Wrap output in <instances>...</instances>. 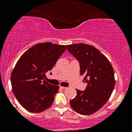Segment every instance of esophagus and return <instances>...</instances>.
<instances>
[{"instance_id":"obj_1","label":"esophagus","mask_w":132,"mask_h":132,"mask_svg":"<svg viewBox=\"0 0 132 132\" xmlns=\"http://www.w3.org/2000/svg\"><path fill=\"white\" fill-rule=\"evenodd\" d=\"M60 88H61V89H66L67 87H63V86H60Z\"/></svg>"}]
</instances>
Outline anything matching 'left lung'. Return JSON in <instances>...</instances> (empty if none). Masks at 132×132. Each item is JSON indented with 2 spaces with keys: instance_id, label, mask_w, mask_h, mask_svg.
<instances>
[{
  "instance_id": "left-lung-1",
  "label": "left lung",
  "mask_w": 132,
  "mask_h": 132,
  "mask_svg": "<svg viewBox=\"0 0 132 132\" xmlns=\"http://www.w3.org/2000/svg\"><path fill=\"white\" fill-rule=\"evenodd\" d=\"M66 47L79 62L81 75L88 83L84 91L76 89L70 105L79 114H92L102 108L112 93L116 84L113 68L105 56L92 45L78 43Z\"/></svg>"
}]
</instances>
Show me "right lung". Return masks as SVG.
<instances>
[{
  "label": "right lung",
  "instance_id": "1",
  "mask_svg": "<svg viewBox=\"0 0 132 132\" xmlns=\"http://www.w3.org/2000/svg\"><path fill=\"white\" fill-rule=\"evenodd\" d=\"M66 49L65 45L50 42L38 43L16 62L10 77L12 91L27 110L40 113L52 105L60 87L47 82L45 74L52 69Z\"/></svg>",
  "mask_w": 132,
  "mask_h": 132
}]
</instances>
